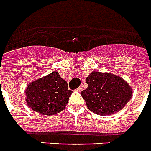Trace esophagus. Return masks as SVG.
<instances>
[{
    "instance_id": "esophagus-1",
    "label": "esophagus",
    "mask_w": 151,
    "mask_h": 151,
    "mask_svg": "<svg viewBox=\"0 0 151 151\" xmlns=\"http://www.w3.org/2000/svg\"><path fill=\"white\" fill-rule=\"evenodd\" d=\"M83 91V86H81L80 87L76 89V91H78V92H81V91Z\"/></svg>"
}]
</instances>
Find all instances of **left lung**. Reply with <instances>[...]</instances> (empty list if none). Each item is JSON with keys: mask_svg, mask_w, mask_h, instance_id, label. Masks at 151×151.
<instances>
[{"mask_svg": "<svg viewBox=\"0 0 151 151\" xmlns=\"http://www.w3.org/2000/svg\"><path fill=\"white\" fill-rule=\"evenodd\" d=\"M86 81L87 89L81 94L88 109L99 116L119 112L132 97V89L128 82L114 74L93 71Z\"/></svg>", "mask_w": 151, "mask_h": 151, "instance_id": "left-lung-1", "label": "left lung"}]
</instances>
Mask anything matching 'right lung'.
<instances>
[{
	"mask_svg": "<svg viewBox=\"0 0 151 151\" xmlns=\"http://www.w3.org/2000/svg\"><path fill=\"white\" fill-rule=\"evenodd\" d=\"M71 93L66 81L57 71H53L27 85L26 101L28 107L35 112L52 116L63 111Z\"/></svg>",
	"mask_w": 151,
	"mask_h": 151,
	"instance_id": "1",
	"label": "right lung"
}]
</instances>
